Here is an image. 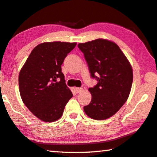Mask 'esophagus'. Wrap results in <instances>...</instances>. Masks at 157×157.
<instances>
[{"mask_svg": "<svg viewBox=\"0 0 157 157\" xmlns=\"http://www.w3.org/2000/svg\"><path fill=\"white\" fill-rule=\"evenodd\" d=\"M75 91H76V92H78V93H80V92L82 91V87H76Z\"/></svg>", "mask_w": 157, "mask_h": 157, "instance_id": "esophagus-1", "label": "esophagus"}]
</instances>
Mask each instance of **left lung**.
Instances as JSON below:
<instances>
[{
    "label": "left lung",
    "instance_id": "8db88e82",
    "mask_svg": "<svg viewBox=\"0 0 157 157\" xmlns=\"http://www.w3.org/2000/svg\"><path fill=\"white\" fill-rule=\"evenodd\" d=\"M84 54L91 78L97 83L89 88L92 98L84 110L96 120L114 115L128 99L133 82V71L118 45L104 39L78 44Z\"/></svg>",
    "mask_w": 157,
    "mask_h": 157
}]
</instances>
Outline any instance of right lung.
<instances>
[{
	"instance_id": "1",
	"label": "right lung",
	"mask_w": 157,
	"mask_h": 157,
	"mask_svg": "<svg viewBox=\"0 0 157 157\" xmlns=\"http://www.w3.org/2000/svg\"><path fill=\"white\" fill-rule=\"evenodd\" d=\"M76 43H44L32 50L19 75L22 101L29 110L45 122L56 121L73 94L66 84L61 65Z\"/></svg>"
}]
</instances>
